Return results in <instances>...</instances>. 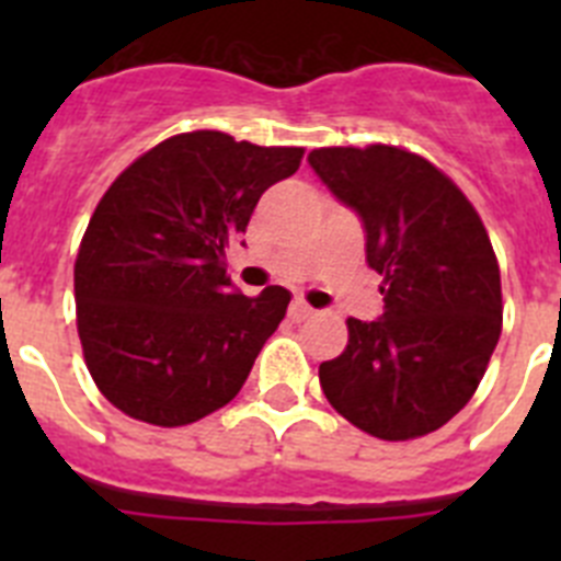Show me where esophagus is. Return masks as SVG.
Here are the masks:
<instances>
[{
  "instance_id": "obj_1",
  "label": "esophagus",
  "mask_w": 561,
  "mask_h": 561,
  "mask_svg": "<svg viewBox=\"0 0 561 561\" xmlns=\"http://www.w3.org/2000/svg\"><path fill=\"white\" fill-rule=\"evenodd\" d=\"M289 314H291V320H297V323H304V320H309V317L314 314V309H311V306L306 304V300H300V297H297V300H291Z\"/></svg>"
}]
</instances>
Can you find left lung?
<instances>
[{"label":"left lung","instance_id":"obj_1","mask_svg":"<svg viewBox=\"0 0 561 561\" xmlns=\"http://www.w3.org/2000/svg\"><path fill=\"white\" fill-rule=\"evenodd\" d=\"M309 165L365 227L385 277L379 320H348V345L320 365L331 408L368 435L408 440L472 399L503 325L492 241L449 176L396 146L317 148Z\"/></svg>","mask_w":561,"mask_h":561}]
</instances>
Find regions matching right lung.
I'll return each instance as SVG.
<instances>
[{
  "mask_svg": "<svg viewBox=\"0 0 561 561\" xmlns=\"http://www.w3.org/2000/svg\"><path fill=\"white\" fill-rule=\"evenodd\" d=\"M300 160L304 148L176 134L103 193L78 250L76 306L87 368L114 408L182 427L236 399L291 295H241L225 250Z\"/></svg>",
  "mask_w": 561,
  "mask_h": 561,
  "instance_id": "obj_1",
  "label": "right lung"
}]
</instances>
